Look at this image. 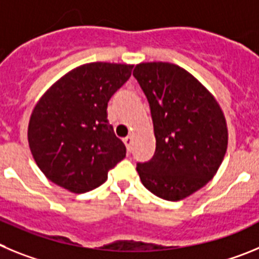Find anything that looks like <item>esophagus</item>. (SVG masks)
<instances>
[{"instance_id":"esophagus-1","label":"esophagus","mask_w":259,"mask_h":259,"mask_svg":"<svg viewBox=\"0 0 259 259\" xmlns=\"http://www.w3.org/2000/svg\"><path fill=\"white\" fill-rule=\"evenodd\" d=\"M124 143H125V146H126V150L129 151H132V143H133V137L132 135H127V137H125L124 138Z\"/></svg>"}]
</instances>
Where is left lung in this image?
Returning <instances> with one entry per match:
<instances>
[{"label": "left lung", "instance_id": "left-lung-1", "mask_svg": "<svg viewBox=\"0 0 259 259\" xmlns=\"http://www.w3.org/2000/svg\"><path fill=\"white\" fill-rule=\"evenodd\" d=\"M151 107L156 151L137 165L148 191L179 201L217 174L227 151L225 113L193 74L167 62H143L133 71Z\"/></svg>", "mask_w": 259, "mask_h": 259}]
</instances>
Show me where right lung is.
<instances>
[{
    "instance_id": "obj_1",
    "label": "right lung",
    "mask_w": 259,
    "mask_h": 259,
    "mask_svg": "<svg viewBox=\"0 0 259 259\" xmlns=\"http://www.w3.org/2000/svg\"><path fill=\"white\" fill-rule=\"evenodd\" d=\"M133 64L86 63L44 93L28 124V144L49 181L69 192L103 185L126 148L107 120V104L129 80Z\"/></svg>"
}]
</instances>
